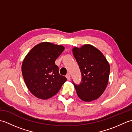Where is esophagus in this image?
Returning <instances> with one entry per match:
<instances>
[{"instance_id": "34e87169", "label": "esophagus", "mask_w": 132, "mask_h": 132, "mask_svg": "<svg viewBox=\"0 0 132 132\" xmlns=\"http://www.w3.org/2000/svg\"><path fill=\"white\" fill-rule=\"evenodd\" d=\"M66 78H67V79H68V80H70V74L69 73L67 74V75H66Z\"/></svg>"}]
</instances>
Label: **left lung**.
Returning a JSON list of instances; mask_svg holds the SVG:
<instances>
[{"label": "left lung", "mask_w": 132, "mask_h": 132, "mask_svg": "<svg viewBox=\"0 0 132 132\" xmlns=\"http://www.w3.org/2000/svg\"><path fill=\"white\" fill-rule=\"evenodd\" d=\"M72 50L82 77L79 85L74 83L78 97L88 102L98 99L109 82V62L99 49L90 44L75 46Z\"/></svg>", "instance_id": "left-lung-1"}]
</instances>
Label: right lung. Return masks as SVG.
Segmentation results:
<instances>
[{"instance_id": "add662e5", "label": "right lung", "mask_w": 132, "mask_h": 132, "mask_svg": "<svg viewBox=\"0 0 132 132\" xmlns=\"http://www.w3.org/2000/svg\"><path fill=\"white\" fill-rule=\"evenodd\" d=\"M64 49L61 45L43 42L30 50L23 60L21 71L25 83L36 97L45 100L54 96L66 82L59 74L55 61Z\"/></svg>"}]
</instances>
